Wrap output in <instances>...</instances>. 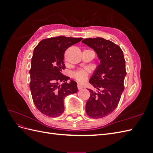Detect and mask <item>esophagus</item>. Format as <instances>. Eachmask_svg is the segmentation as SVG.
<instances>
[{
    "mask_svg": "<svg viewBox=\"0 0 153 153\" xmlns=\"http://www.w3.org/2000/svg\"><path fill=\"white\" fill-rule=\"evenodd\" d=\"M77 88H78V90H80V89H82L83 86L81 85L80 84H78V85H77Z\"/></svg>",
    "mask_w": 153,
    "mask_h": 153,
    "instance_id": "34e87169",
    "label": "esophagus"
}]
</instances>
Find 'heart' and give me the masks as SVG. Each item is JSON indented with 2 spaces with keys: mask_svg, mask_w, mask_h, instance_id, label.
<instances>
[{
  "mask_svg": "<svg viewBox=\"0 0 153 153\" xmlns=\"http://www.w3.org/2000/svg\"><path fill=\"white\" fill-rule=\"evenodd\" d=\"M72 76L80 83L84 82L89 77V72L85 69H78L72 73Z\"/></svg>",
  "mask_w": 153,
  "mask_h": 153,
  "instance_id": "b5f03b06",
  "label": "heart"
}]
</instances>
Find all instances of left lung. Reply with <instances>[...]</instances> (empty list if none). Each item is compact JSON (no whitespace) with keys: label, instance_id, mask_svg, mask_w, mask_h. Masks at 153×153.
Segmentation results:
<instances>
[{"label":"left lung","instance_id":"1","mask_svg":"<svg viewBox=\"0 0 153 153\" xmlns=\"http://www.w3.org/2000/svg\"><path fill=\"white\" fill-rule=\"evenodd\" d=\"M82 43L94 49L100 60L89 80L98 92L88 89L91 95L85 111L91 118H102L116 108L124 89L126 71L123 52L119 45L102 38H86Z\"/></svg>","mask_w":153,"mask_h":153}]
</instances>
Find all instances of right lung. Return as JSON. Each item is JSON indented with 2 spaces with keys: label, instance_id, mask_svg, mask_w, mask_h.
<instances>
[{
  "label": "right lung",
  "instance_id": "add662e5",
  "mask_svg": "<svg viewBox=\"0 0 153 153\" xmlns=\"http://www.w3.org/2000/svg\"><path fill=\"white\" fill-rule=\"evenodd\" d=\"M82 39L60 36L41 40L35 47L30 69V89L34 103L40 112L57 117L64 110V100L78 91L76 82L62 73L65 51ZM63 84L59 85V83Z\"/></svg>",
  "mask_w": 153,
  "mask_h": 153
}]
</instances>
